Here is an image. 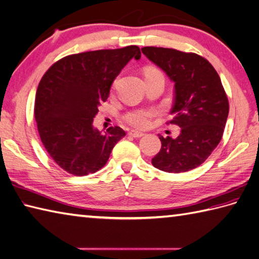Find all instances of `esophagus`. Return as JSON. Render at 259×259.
<instances>
[{
    "instance_id": "34e87169",
    "label": "esophagus",
    "mask_w": 259,
    "mask_h": 259,
    "mask_svg": "<svg viewBox=\"0 0 259 259\" xmlns=\"http://www.w3.org/2000/svg\"><path fill=\"white\" fill-rule=\"evenodd\" d=\"M144 134H142V132L140 131H136V130H131L129 131V136L134 137V138H141Z\"/></svg>"
}]
</instances>
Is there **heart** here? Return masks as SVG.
Here are the masks:
<instances>
[{
	"label": "heart",
	"mask_w": 259,
	"mask_h": 259,
	"mask_svg": "<svg viewBox=\"0 0 259 259\" xmlns=\"http://www.w3.org/2000/svg\"><path fill=\"white\" fill-rule=\"evenodd\" d=\"M157 76H162V73L153 66H148L144 68V77L146 79ZM158 115L157 109H137L129 111L124 115V121L135 128L144 129L151 124V119Z\"/></svg>",
	"instance_id": "1"
}]
</instances>
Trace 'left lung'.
Masks as SVG:
<instances>
[{
  "label": "left lung",
  "instance_id": "obj_1",
  "mask_svg": "<svg viewBox=\"0 0 259 259\" xmlns=\"http://www.w3.org/2000/svg\"><path fill=\"white\" fill-rule=\"evenodd\" d=\"M174 82L173 116L167 123L181 128L176 139L160 136L161 150L152 159L169 173L193 170L205 161L223 137L230 105L221 78L207 59L173 48H141Z\"/></svg>",
  "mask_w": 259,
  "mask_h": 259
}]
</instances>
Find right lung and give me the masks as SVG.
I'll use <instances>...</instances> for the list:
<instances>
[{"mask_svg":"<svg viewBox=\"0 0 259 259\" xmlns=\"http://www.w3.org/2000/svg\"><path fill=\"white\" fill-rule=\"evenodd\" d=\"M134 57H141L136 45L74 54L41 77L34 107L37 130L50 157L66 172L76 177L97 172L125 136L117 125L102 135L93 121L112 81Z\"/></svg>","mask_w":259,"mask_h":259,"instance_id":"1","label":"right lung"}]
</instances>
